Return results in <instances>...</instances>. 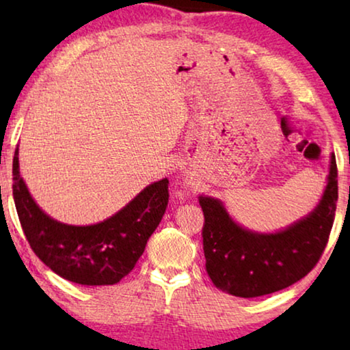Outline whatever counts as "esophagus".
<instances>
[{"instance_id":"esophagus-1","label":"esophagus","mask_w":350,"mask_h":350,"mask_svg":"<svg viewBox=\"0 0 350 350\" xmlns=\"http://www.w3.org/2000/svg\"><path fill=\"white\" fill-rule=\"evenodd\" d=\"M189 183H191V180H189Z\"/></svg>"}]
</instances>
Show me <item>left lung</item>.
<instances>
[{
  "mask_svg": "<svg viewBox=\"0 0 350 350\" xmlns=\"http://www.w3.org/2000/svg\"><path fill=\"white\" fill-rule=\"evenodd\" d=\"M338 202V167L332 154L327 188L308 217L274 234H258L234 221L218 199L200 196L204 255L218 288L256 298L293 285L317 265L328 243Z\"/></svg>",
  "mask_w": 350,
  "mask_h": 350,
  "instance_id": "obj_1",
  "label": "left lung"
}]
</instances>
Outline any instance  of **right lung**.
<instances>
[{"instance_id": "right-lung-1", "label": "right lung", "mask_w": 350, "mask_h": 350, "mask_svg": "<svg viewBox=\"0 0 350 350\" xmlns=\"http://www.w3.org/2000/svg\"><path fill=\"white\" fill-rule=\"evenodd\" d=\"M12 196L23 234L35 255L55 274L79 285H114L133 269L148 239L164 217L169 180L146 186L116 215L90 226H71L47 217L28 193L12 161Z\"/></svg>"}]
</instances>
